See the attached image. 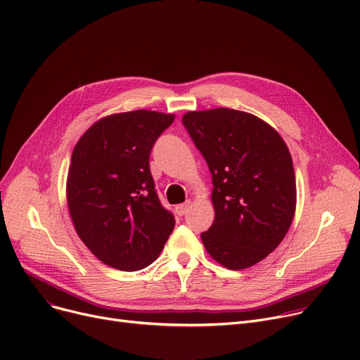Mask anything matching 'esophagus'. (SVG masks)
<instances>
[{
    "label": "esophagus",
    "mask_w": 360,
    "mask_h": 360,
    "mask_svg": "<svg viewBox=\"0 0 360 360\" xmlns=\"http://www.w3.org/2000/svg\"><path fill=\"white\" fill-rule=\"evenodd\" d=\"M191 205H193V201H191V200H188V201H186V202H184V204H179V205L176 207V213H178L179 216L186 214V213H188V210L191 209Z\"/></svg>",
    "instance_id": "esophagus-1"
}]
</instances>
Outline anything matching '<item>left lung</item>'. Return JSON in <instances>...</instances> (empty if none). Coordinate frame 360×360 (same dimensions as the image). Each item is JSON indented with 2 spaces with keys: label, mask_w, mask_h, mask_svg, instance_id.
<instances>
[{
  "label": "left lung",
  "mask_w": 360,
  "mask_h": 360,
  "mask_svg": "<svg viewBox=\"0 0 360 360\" xmlns=\"http://www.w3.org/2000/svg\"><path fill=\"white\" fill-rule=\"evenodd\" d=\"M182 124L212 172L214 221L201 233L210 257L243 270L273 252L296 210L290 151L278 132L248 112L191 110Z\"/></svg>",
  "instance_id": "1"
}]
</instances>
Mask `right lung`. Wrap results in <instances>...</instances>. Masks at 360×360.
<instances>
[{"label":"right lung","mask_w":360,"mask_h":360,"mask_svg":"<svg viewBox=\"0 0 360 360\" xmlns=\"http://www.w3.org/2000/svg\"><path fill=\"white\" fill-rule=\"evenodd\" d=\"M174 120V113L146 109L112 113L72 150L68 212L86 247L109 267L150 266L174 231V214L162 207L148 167L151 147Z\"/></svg>","instance_id":"obj_1"}]
</instances>
